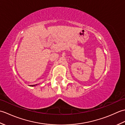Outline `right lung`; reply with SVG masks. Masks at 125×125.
<instances>
[{
    "label": "right lung",
    "instance_id": "1",
    "mask_svg": "<svg viewBox=\"0 0 125 125\" xmlns=\"http://www.w3.org/2000/svg\"><path fill=\"white\" fill-rule=\"evenodd\" d=\"M36 85H37V84L36 85H31V86H36Z\"/></svg>",
    "mask_w": 125,
    "mask_h": 125
}]
</instances>
